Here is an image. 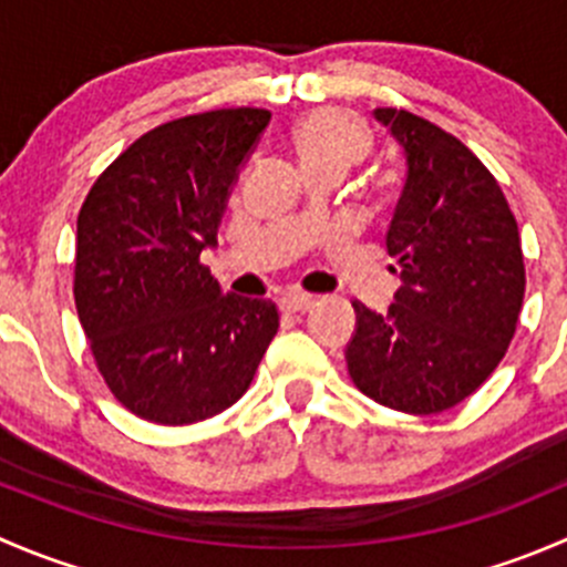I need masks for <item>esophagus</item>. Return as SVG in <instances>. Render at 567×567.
<instances>
[{
    "label": "esophagus",
    "instance_id": "1",
    "mask_svg": "<svg viewBox=\"0 0 567 567\" xmlns=\"http://www.w3.org/2000/svg\"><path fill=\"white\" fill-rule=\"evenodd\" d=\"M312 305H316V299L305 293H288L279 299V307H282L285 312H307Z\"/></svg>",
    "mask_w": 567,
    "mask_h": 567
}]
</instances>
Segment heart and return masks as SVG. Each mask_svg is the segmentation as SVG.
Masks as SVG:
<instances>
[{"mask_svg":"<svg viewBox=\"0 0 567 567\" xmlns=\"http://www.w3.org/2000/svg\"><path fill=\"white\" fill-rule=\"evenodd\" d=\"M290 145L299 153L307 175L326 169L346 175L370 153V131L346 109L316 106L293 123Z\"/></svg>","mask_w":567,"mask_h":567,"instance_id":"1","label":"heart"}]
</instances>
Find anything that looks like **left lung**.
<instances>
[{
	"label": "left lung",
	"mask_w": 567,
	"mask_h": 567,
	"mask_svg": "<svg viewBox=\"0 0 567 567\" xmlns=\"http://www.w3.org/2000/svg\"><path fill=\"white\" fill-rule=\"evenodd\" d=\"M375 117L409 162L386 230L403 285L386 316L353 301L348 375L386 409L439 414L505 359L527 288L522 236L496 177L458 136L405 109Z\"/></svg>",
	"instance_id": "left-lung-1"
}]
</instances>
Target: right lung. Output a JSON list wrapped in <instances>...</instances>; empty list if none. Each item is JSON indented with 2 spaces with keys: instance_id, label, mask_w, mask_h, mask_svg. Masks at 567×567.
<instances>
[{
  "instance_id": "1",
  "label": "right lung",
  "mask_w": 567,
  "mask_h": 567,
  "mask_svg": "<svg viewBox=\"0 0 567 567\" xmlns=\"http://www.w3.org/2000/svg\"><path fill=\"white\" fill-rule=\"evenodd\" d=\"M271 112L156 125L99 175L76 219L73 299L109 392L140 420L192 425L249 390L279 329L271 299L221 293L199 260Z\"/></svg>"
}]
</instances>
